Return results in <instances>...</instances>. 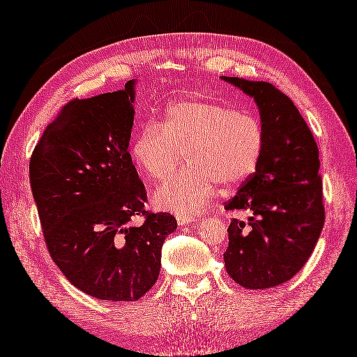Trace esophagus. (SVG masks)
Masks as SVG:
<instances>
[{"mask_svg": "<svg viewBox=\"0 0 357 357\" xmlns=\"http://www.w3.org/2000/svg\"><path fill=\"white\" fill-rule=\"evenodd\" d=\"M176 220H178L179 226H187V225H190L192 222H195V218L190 217V215H178Z\"/></svg>", "mask_w": 357, "mask_h": 357, "instance_id": "34e87169", "label": "esophagus"}]
</instances>
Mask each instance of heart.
<instances>
[{"label": "heart", "instance_id": "1", "mask_svg": "<svg viewBox=\"0 0 357 357\" xmlns=\"http://www.w3.org/2000/svg\"><path fill=\"white\" fill-rule=\"evenodd\" d=\"M265 144L262 123L229 106L206 100H181L168 106L164 121L139 129L131 151L153 179H164L185 154L183 172L153 193L159 209L195 215L217 193L241 185L259 165Z\"/></svg>", "mask_w": 357, "mask_h": 357}]
</instances>
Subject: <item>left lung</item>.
Instances as JSON below:
<instances>
[{
  "label": "left lung",
  "instance_id": "1",
  "mask_svg": "<svg viewBox=\"0 0 357 357\" xmlns=\"http://www.w3.org/2000/svg\"><path fill=\"white\" fill-rule=\"evenodd\" d=\"M222 79L255 100L265 132L256 172L225 204L248 215L229 225L226 271L245 289L276 287L304 267L325 223L319 148L300 111L275 86Z\"/></svg>",
  "mask_w": 357,
  "mask_h": 357
}]
</instances>
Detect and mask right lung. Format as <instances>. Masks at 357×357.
<instances>
[{
	"label": "right lung",
	"instance_id": "obj_1",
	"mask_svg": "<svg viewBox=\"0 0 357 357\" xmlns=\"http://www.w3.org/2000/svg\"><path fill=\"white\" fill-rule=\"evenodd\" d=\"M135 79L73 100L45 129L29 179L45 242L63 276L102 301H135L158 281L160 250L178 228L145 211L146 192L129 154ZM135 216H145L134 225Z\"/></svg>",
	"mask_w": 357,
	"mask_h": 357
}]
</instances>
